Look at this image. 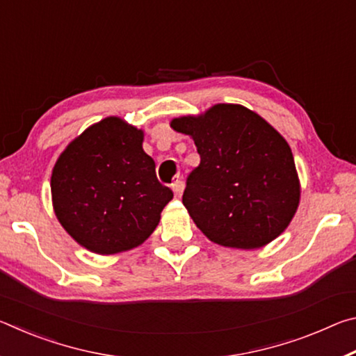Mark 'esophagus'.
Returning a JSON list of instances; mask_svg holds the SVG:
<instances>
[{
  "label": "esophagus",
  "instance_id": "1",
  "mask_svg": "<svg viewBox=\"0 0 356 356\" xmlns=\"http://www.w3.org/2000/svg\"><path fill=\"white\" fill-rule=\"evenodd\" d=\"M172 191H174V195H176L177 197H179V196H182V191H184V182H182V179H180V177H177V179H176V182L172 184Z\"/></svg>",
  "mask_w": 356,
  "mask_h": 356
}]
</instances>
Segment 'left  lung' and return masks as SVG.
<instances>
[{"label":"left lung","mask_w":356,"mask_h":356,"mask_svg":"<svg viewBox=\"0 0 356 356\" xmlns=\"http://www.w3.org/2000/svg\"><path fill=\"white\" fill-rule=\"evenodd\" d=\"M190 135L201 163L186 177L182 202L213 243L256 250L292 221L300 180L287 141L267 120L242 105L218 104L171 120Z\"/></svg>","instance_id":"left-lung-1"}]
</instances>
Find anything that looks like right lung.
<instances>
[{"label":"right lung","mask_w":356,"mask_h":356,"mask_svg":"<svg viewBox=\"0 0 356 356\" xmlns=\"http://www.w3.org/2000/svg\"><path fill=\"white\" fill-rule=\"evenodd\" d=\"M143 138L120 118H105L75 138L53 168L56 218L89 251L116 254L141 245L172 200Z\"/></svg>","instance_id":"add662e5"}]
</instances>
